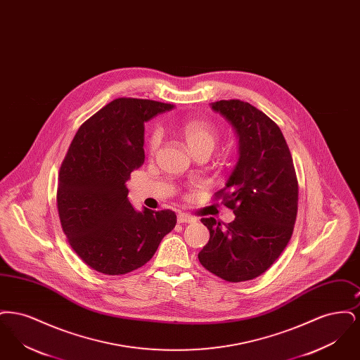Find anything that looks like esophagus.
<instances>
[{
	"label": "esophagus",
	"mask_w": 360,
	"mask_h": 360,
	"mask_svg": "<svg viewBox=\"0 0 360 360\" xmlns=\"http://www.w3.org/2000/svg\"><path fill=\"white\" fill-rule=\"evenodd\" d=\"M176 220H178V223L179 224H193L197 221L194 217L188 216L186 213H179L178 217H176Z\"/></svg>",
	"instance_id": "obj_1"
}]
</instances>
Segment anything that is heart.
<instances>
[{"label":"heart","instance_id":"obj_1","mask_svg":"<svg viewBox=\"0 0 360 360\" xmlns=\"http://www.w3.org/2000/svg\"><path fill=\"white\" fill-rule=\"evenodd\" d=\"M179 134L184 139V141L186 143L191 154H197L201 151H206L210 154L217 143V132L214 127L207 121L198 120V119L185 121L179 127ZM159 147H160V135L158 132H154L148 139V144H147L148 154L154 156L158 153Z\"/></svg>","mask_w":360,"mask_h":360}]
</instances>
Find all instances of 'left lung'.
<instances>
[{"mask_svg": "<svg viewBox=\"0 0 360 360\" xmlns=\"http://www.w3.org/2000/svg\"><path fill=\"white\" fill-rule=\"evenodd\" d=\"M239 136V160L225 188L214 194L233 210L232 223L202 219L210 238L198 260L226 282L251 281L286 248L298 210V181L288 143L262 110L240 100L212 103Z\"/></svg>", "mask_w": 360, "mask_h": 360, "instance_id": "left-lung-1", "label": "left lung"}]
</instances>
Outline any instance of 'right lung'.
Wrapping results in <instances>:
<instances>
[{"label": "right lung", "mask_w": 360, "mask_h": 360, "mask_svg": "<svg viewBox=\"0 0 360 360\" xmlns=\"http://www.w3.org/2000/svg\"><path fill=\"white\" fill-rule=\"evenodd\" d=\"M172 103L117 98L79 127L60 166L56 204L62 229L89 267L122 275L144 266L172 232L170 210L136 212L125 182L144 163V121Z\"/></svg>", "instance_id": "obj_1"}]
</instances>
